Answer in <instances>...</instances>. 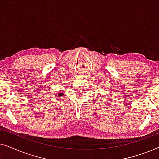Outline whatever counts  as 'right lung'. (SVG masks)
<instances>
[{"mask_svg":"<svg viewBox=\"0 0 159 159\" xmlns=\"http://www.w3.org/2000/svg\"><path fill=\"white\" fill-rule=\"evenodd\" d=\"M58 95H59V96H61V95H63V93H58Z\"/></svg>","mask_w":159,"mask_h":159,"instance_id":"right-lung-1","label":"right lung"}]
</instances>
